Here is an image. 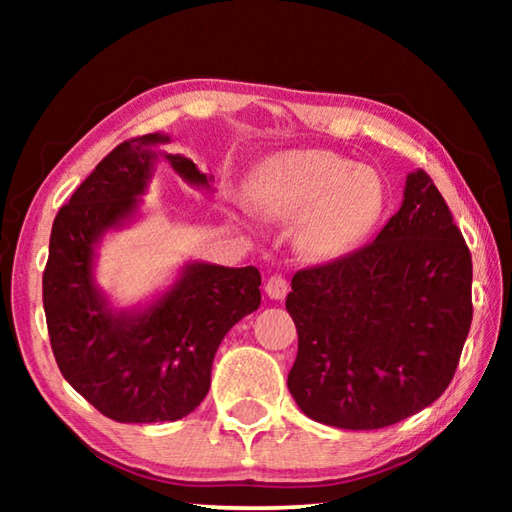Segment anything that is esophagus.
<instances>
[{"mask_svg":"<svg viewBox=\"0 0 512 512\" xmlns=\"http://www.w3.org/2000/svg\"><path fill=\"white\" fill-rule=\"evenodd\" d=\"M266 296L268 298H273V300H284L287 298V293H289V284H287V280H284L282 275H271L266 280Z\"/></svg>","mask_w":512,"mask_h":512,"instance_id":"34e87169","label":"esophagus"}]
</instances>
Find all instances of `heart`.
<instances>
[{
  "label": "heart",
  "mask_w": 512,
  "mask_h": 512,
  "mask_svg": "<svg viewBox=\"0 0 512 512\" xmlns=\"http://www.w3.org/2000/svg\"><path fill=\"white\" fill-rule=\"evenodd\" d=\"M246 201L266 221H298V253L327 262L348 253L372 230L381 189L375 176L341 155L291 149L257 164Z\"/></svg>",
  "instance_id": "heart-1"
}]
</instances>
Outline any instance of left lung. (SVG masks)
Masks as SVG:
<instances>
[{"instance_id": "obj_1", "label": "left lung", "mask_w": 512, "mask_h": 512, "mask_svg": "<svg viewBox=\"0 0 512 512\" xmlns=\"http://www.w3.org/2000/svg\"><path fill=\"white\" fill-rule=\"evenodd\" d=\"M287 311L298 329L289 391L311 420L391 427L452 381L472 325V255L422 169L375 241L298 271Z\"/></svg>"}]
</instances>
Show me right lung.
Instances as JSON below:
<instances>
[{"label":"right lung","instance_id":"1","mask_svg":"<svg viewBox=\"0 0 512 512\" xmlns=\"http://www.w3.org/2000/svg\"><path fill=\"white\" fill-rule=\"evenodd\" d=\"M169 135L149 133L112 149L60 207L42 275L51 350L63 377L117 422H173L210 391L223 336L262 302L255 266L187 262L167 291L137 309H112L94 280L97 246L140 212L158 158L198 189H212L185 155L153 151Z\"/></svg>","mask_w":512,"mask_h":512}]
</instances>
